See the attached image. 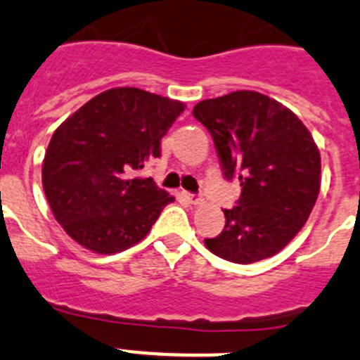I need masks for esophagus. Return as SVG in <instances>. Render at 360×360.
<instances>
[{
    "instance_id": "1",
    "label": "esophagus",
    "mask_w": 360,
    "mask_h": 360,
    "mask_svg": "<svg viewBox=\"0 0 360 360\" xmlns=\"http://www.w3.org/2000/svg\"><path fill=\"white\" fill-rule=\"evenodd\" d=\"M183 195H184V199H186L188 202H190V204H200V200H202V197H200V195H195V193H188V192H184Z\"/></svg>"
}]
</instances>
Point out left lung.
Masks as SVG:
<instances>
[{
	"label": "left lung",
	"mask_w": 360,
	"mask_h": 360,
	"mask_svg": "<svg viewBox=\"0 0 360 360\" xmlns=\"http://www.w3.org/2000/svg\"><path fill=\"white\" fill-rule=\"evenodd\" d=\"M193 116L213 138L224 176L242 195L226 226L204 244L233 264L274 257L309 220L321 188V154L309 129L283 103L258 91L202 100Z\"/></svg>",
	"instance_id": "8db88e82"
}]
</instances>
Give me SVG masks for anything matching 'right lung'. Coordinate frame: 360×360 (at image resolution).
Here are the masks:
<instances>
[{"mask_svg":"<svg viewBox=\"0 0 360 360\" xmlns=\"http://www.w3.org/2000/svg\"><path fill=\"white\" fill-rule=\"evenodd\" d=\"M184 108L138 87H112L57 127L43 188L55 220L77 244L112 255L147 236L174 197L134 174L160 158L161 138Z\"/></svg>","mask_w":360,"mask_h":360,"instance_id":"add662e5","label":"right lung"}]
</instances>
